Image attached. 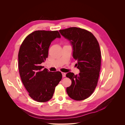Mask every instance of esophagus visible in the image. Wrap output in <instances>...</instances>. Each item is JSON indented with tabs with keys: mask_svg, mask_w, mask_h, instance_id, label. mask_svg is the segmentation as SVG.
Returning a JSON list of instances; mask_svg holds the SVG:
<instances>
[{
	"mask_svg": "<svg viewBox=\"0 0 125 125\" xmlns=\"http://www.w3.org/2000/svg\"><path fill=\"white\" fill-rule=\"evenodd\" d=\"M62 76H63V77H66V74L65 73H63V72H62Z\"/></svg>",
	"mask_w": 125,
	"mask_h": 125,
	"instance_id": "obj_1",
	"label": "esophagus"
}]
</instances>
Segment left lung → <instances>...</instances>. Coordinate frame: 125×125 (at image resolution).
Instances as JSON below:
<instances>
[{
	"instance_id": "8db88e82",
	"label": "left lung",
	"mask_w": 125,
	"mask_h": 125,
	"mask_svg": "<svg viewBox=\"0 0 125 125\" xmlns=\"http://www.w3.org/2000/svg\"><path fill=\"white\" fill-rule=\"evenodd\" d=\"M59 32L72 46L73 57L80 72L79 75L66 74L72 81L67 93L73 99L84 100L92 95L97 84L101 66L99 43L92 32L83 29L71 27Z\"/></svg>"
}]
</instances>
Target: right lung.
I'll use <instances>...</instances> for the list:
<instances>
[{"label": "right lung", "mask_w": 125, "mask_h": 125, "mask_svg": "<svg viewBox=\"0 0 125 125\" xmlns=\"http://www.w3.org/2000/svg\"><path fill=\"white\" fill-rule=\"evenodd\" d=\"M61 36L57 31H35L26 38L18 53L22 82L30 96L39 102L49 100L61 80L60 72H52L41 66L48 57L51 42Z\"/></svg>", "instance_id": "obj_1"}]
</instances>
